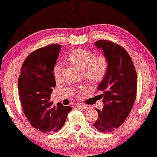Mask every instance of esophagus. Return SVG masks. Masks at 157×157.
<instances>
[{
  "instance_id": "1",
  "label": "esophagus",
  "mask_w": 157,
  "mask_h": 157,
  "mask_svg": "<svg viewBox=\"0 0 157 157\" xmlns=\"http://www.w3.org/2000/svg\"><path fill=\"white\" fill-rule=\"evenodd\" d=\"M77 108H80V109H86V110L90 109V106H89V105H85V104H77Z\"/></svg>"
}]
</instances>
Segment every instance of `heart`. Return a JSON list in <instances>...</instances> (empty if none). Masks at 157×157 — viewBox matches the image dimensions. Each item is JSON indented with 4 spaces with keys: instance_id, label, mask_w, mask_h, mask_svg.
Masks as SVG:
<instances>
[{
    "instance_id": "obj_1",
    "label": "heart",
    "mask_w": 157,
    "mask_h": 157,
    "mask_svg": "<svg viewBox=\"0 0 157 157\" xmlns=\"http://www.w3.org/2000/svg\"><path fill=\"white\" fill-rule=\"evenodd\" d=\"M66 63L82 71L85 77L92 84H97L103 80L109 68V60L105 55L95 57L90 50L77 49L71 52L66 58ZM60 66L55 67L54 75L56 79L60 76Z\"/></svg>"
}]
</instances>
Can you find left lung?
Masks as SVG:
<instances>
[{
	"label": "left lung",
	"mask_w": 157,
	"mask_h": 157,
	"mask_svg": "<svg viewBox=\"0 0 157 157\" xmlns=\"http://www.w3.org/2000/svg\"><path fill=\"white\" fill-rule=\"evenodd\" d=\"M109 60L105 77L97 90L102 99V110L96 109L98 118L94 126L101 132H111L123 123L136 100L137 76L130 55L125 49L111 41L94 43Z\"/></svg>",
	"instance_id": "obj_1"
}]
</instances>
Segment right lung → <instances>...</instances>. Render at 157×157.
Instances as JSON below:
<instances>
[{
  "instance_id": "1",
  "label": "right lung",
  "mask_w": 157,
  "mask_h": 157,
  "mask_svg": "<svg viewBox=\"0 0 157 157\" xmlns=\"http://www.w3.org/2000/svg\"><path fill=\"white\" fill-rule=\"evenodd\" d=\"M60 48V45H49L30 54L23 62L18 78L23 113L35 128L44 133L60 130L72 110L60 102L52 106L50 100L56 86L53 71Z\"/></svg>"
}]
</instances>
